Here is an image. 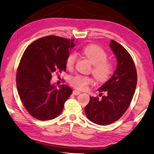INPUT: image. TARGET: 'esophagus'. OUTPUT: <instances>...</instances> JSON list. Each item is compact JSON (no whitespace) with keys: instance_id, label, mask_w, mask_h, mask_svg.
<instances>
[{"instance_id":"esophagus-1","label":"esophagus","mask_w":154,"mask_h":154,"mask_svg":"<svg viewBox=\"0 0 154 154\" xmlns=\"http://www.w3.org/2000/svg\"><path fill=\"white\" fill-rule=\"evenodd\" d=\"M80 94V91H78V90L73 91V94L75 95H79Z\"/></svg>"}]
</instances>
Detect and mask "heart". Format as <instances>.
<instances>
[{
    "instance_id": "b5f03b06",
    "label": "heart",
    "mask_w": 154,
    "mask_h": 154,
    "mask_svg": "<svg viewBox=\"0 0 154 154\" xmlns=\"http://www.w3.org/2000/svg\"><path fill=\"white\" fill-rule=\"evenodd\" d=\"M82 53L93 65L92 74L95 80L100 82H104L110 79L113 71V65L110 60H107L108 54L102 48L96 45H89L83 48ZM76 60V54L71 53L66 59V66L68 69H72ZM93 80L89 76L76 75L72 77L69 82L78 89L84 90L92 82Z\"/></svg>"
}]
</instances>
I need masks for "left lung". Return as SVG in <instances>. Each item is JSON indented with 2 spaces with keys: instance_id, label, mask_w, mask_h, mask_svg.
<instances>
[{
  "instance_id": "left-lung-1",
  "label": "left lung",
  "mask_w": 154,
  "mask_h": 154,
  "mask_svg": "<svg viewBox=\"0 0 154 154\" xmlns=\"http://www.w3.org/2000/svg\"><path fill=\"white\" fill-rule=\"evenodd\" d=\"M110 47L117 57V68L112 76L98 89L107 94L102 99L90 97L85 107L88 119L100 125L110 124L122 117L129 107L137 83V69L129 52L114 40Z\"/></svg>"
}]
</instances>
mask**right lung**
<instances>
[{
  "label": "right lung",
  "instance_id": "1",
  "mask_svg": "<svg viewBox=\"0 0 154 154\" xmlns=\"http://www.w3.org/2000/svg\"><path fill=\"white\" fill-rule=\"evenodd\" d=\"M74 39L50 35L32 42L25 50L16 74L22 104L35 119L46 121L59 116L72 94L66 85L57 89L50 80L54 72L66 70V59Z\"/></svg>",
  "mask_w": 154,
  "mask_h": 154
}]
</instances>
